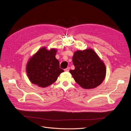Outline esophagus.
Here are the masks:
<instances>
[{
  "mask_svg": "<svg viewBox=\"0 0 131 131\" xmlns=\"http://www.w3.org/2000/svg\"><path fill=\"white\" fill-rule=\"evenodd\" d=\"M69 69H70V68H69V67H68V68H67L66 69H64V71H65V72H69Z\"/></svg>",
  "mask_w": 131,
  "mask_h": 131,
  "instance_id": "esophagus-1",
  "label": "esophagus"
}]
</instances>
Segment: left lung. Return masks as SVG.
Masks as SVG:
<instances>
[{"mask_svg": "<svg viewBox=\"0 0 131 131\" xmlns=\"http://www.w3.org/2000/svg\"><path fill=\"white\" fill-rule=\"evenodd\" d=\"M74 70H70L75 81L84 89L100 86L106 76L104 62L92 49L75 51L73 56Z\"/></svg>", "mask_w": 131, "mask_h": 131, "instance_id": "8db88e82", "label": "left lung"}]
</instances>
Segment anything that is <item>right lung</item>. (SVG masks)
<instances>
[{"instance_id": "add662e5", "label": "right lung", "mask_w": 131, "mask_h": 131, "mask_svg": "<svg viewBox=\"0 0 131 131\" xmlns=\"http://www.w3.org/2000/svg\"><path fill=\"white\" fill-rule=\"evenodd\" d=\"M57 50H47L44 46L30 57L26 65V72L29 81L40 88H46L57 80L64 72L59 68V62L56 58Z\"/></svg>"}]
</instances>
